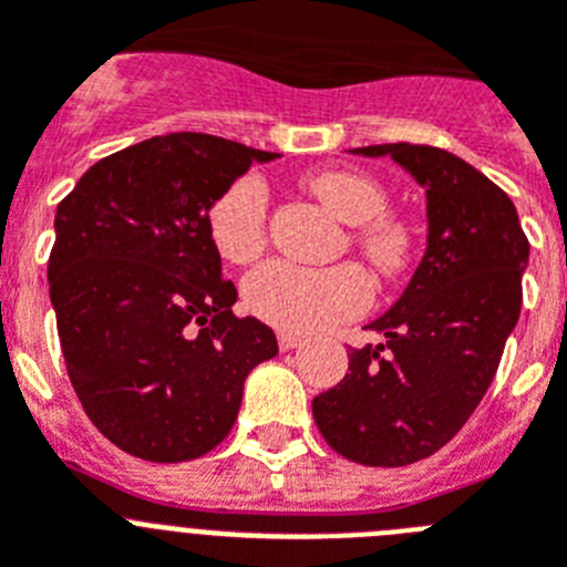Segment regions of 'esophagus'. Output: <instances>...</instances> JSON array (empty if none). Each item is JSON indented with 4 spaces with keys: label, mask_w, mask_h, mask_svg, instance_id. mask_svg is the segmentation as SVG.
<instances>
[{
    "label": "esophagus",
    "mask_w": 567,
    "mask_h": 567,
    "mask_svg": "<svg viewBox=\"0 0 567 567\" xmlns=\"http://www.w3.org/2000/svg\"><path fill=\"white\" fill-rule=\"evenodd\" d=\"M300 343H303V338H300V334H292V332H278V346H280V352H289V349H298Z\"/></svg>",
    "instance_id": "esophagus-1"
}]
</instances>
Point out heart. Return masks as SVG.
Returning <instances> with one entry per match:
<instances>
[{
    "instance_id": "1",
    "label": "heart",
    "mask_w": 567,
    "mask_h": 567,
    "mask_svg": "<svg viewBox=\"0 0 567 567\" xmlns=\"http://www.w3.org/2000/svg\"><path fill=\"white\" fill-rule=\"evenodd\" d=\"M309 189L340 221L352 224L349 247L380 275L398 278L414 255V233L400 215L385 213L389 193L372 175L354 169H323L309 178ZM269 189L264 178L247 173L218 193L209 207V235L233 264H249L267 247ZM244 300L284 332H318L340 320L358 318L372 284L358 264L309 269L289 260H267L244 280Z\"/></svg>"
}]
</instances>
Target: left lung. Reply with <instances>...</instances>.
Here are the masks:
<instances>
[{"label": "left lung", "instance_id": "obj_1", "mask_svg": "<svg viewBox=\"0 0 567 567\" xmlns=\"http://www.w3.org/2000/svg\"><path fill=\"white\" fill-rule=\"evenodd\" d=\"M425 187L429 247L405 292L349 352V374L312 400L320 434L360 465L417 463L474 414L523 307L528 238L497 184L449 150L372 144Z\"/></svg>", "mask_w": 567, "mask_h": 567}]
</instances>
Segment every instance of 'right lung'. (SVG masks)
I'll list each match as a JSON object with an SVG mask.
<instances>
[{"mask_svg":"<svg viewBox=\"0 0 567 567\" xmlns=\"http://www.w3.org/2000/svg\"><path fill=\"white\" fill-rule=\"evenodd\" d=\"M272 158L207 133L153 135L59 204L48 280L64 365L93 425L133 457L213 452L247 374L278 354L267 323L233 315L207 221L229 182Z\"/></svg>","mask_w":567,"mask_h":567,"instance_id":"right-lung-1","label":"right lung"}]
</instances>
